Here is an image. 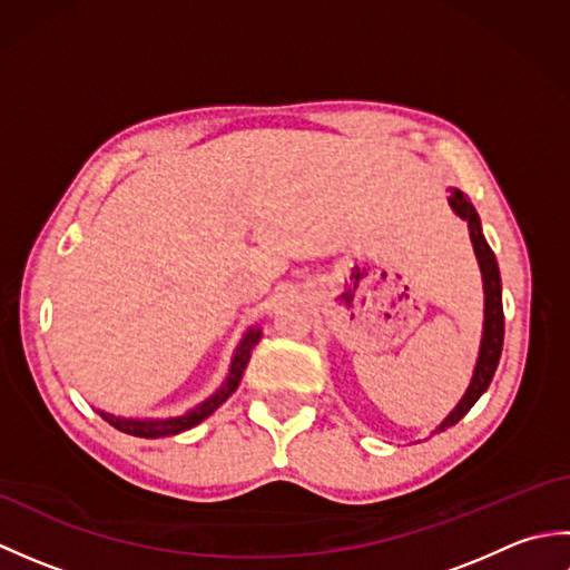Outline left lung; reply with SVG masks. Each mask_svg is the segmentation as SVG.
<instances>
[{
  "label": "left lung",
  "mask_w": 570,
  "mask_h": 570,
  "mask_svg": "<svg viewBox=\"0 0 570 570\" xmlns=\"http://www.w3.org/2000/svg\"><path fill=\"white\" fill-rule=\"evenodd\" d=\"M448 205H451V210L460 217V220L468 223V229H470V242H472V249H475L480 274H482V288H485V321H482L480 353H478V362H475V370H472L468 390L463 396H460V402L455 404L451 414H448L439 423V426L431 431V435L455 426V423L472 409V404H475L478 399L488 392V386L494 377V370H498V362L502 355V343H504L500 266H498V259H494V252L490 249L485 235H482L480 215L475 210V205H472L458 188H451Z\"/></svg>",
  "instance_id": "left-lung-1"
}]
</instances>
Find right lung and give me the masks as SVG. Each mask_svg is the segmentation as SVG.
<instances>
[{
  "label": "right lung",
  "mask_w": 570,
  "mask_h": 570,
  "mask_svg": "<svg viewBox=\"0 0 570 570\" xmlns=\"http://www.w3.org/2000/svg\"><path fill=\"white\" fill-rule=\"evenodd\" d=\"M259 337H262V328H257V325L242 335V341L233 353V360H229V370L225 374L223 384L217 386V390L208 399H203L200 404L184 411V414L166 416V419H137V416H117V414H110V411H102V409H98V414L117 431L137 435V439H164V435H176L180 431L198 426L200 421L208 419L213 411L223 402H227V396L237 390L242 372H245L252 350L259 343Z\"/></svg>",
  "instance_id": "1"
}]
</instances>
